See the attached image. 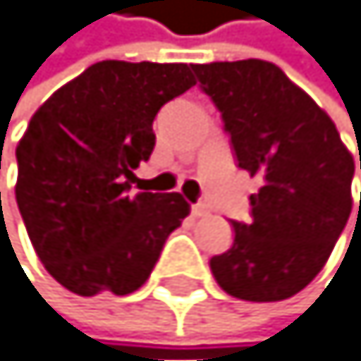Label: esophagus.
Here are the masks:
<instances>
[{"label": "esophagus", "mask_w": 361, "mask_h": 361, "mask_svg": "<svg viewBox=\"0 0 361 361\" xmlns=\"http://www.w3.org/2000/svg\"><path fill=\"white\" fill-rule=\"evenodd\" d=\"M191 214H193V216H207L209 207H207V204H202V202H195L191 207Z\"/></svg>", "instance_id": "obj_1"}]
</instances>
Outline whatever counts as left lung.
<instances>
[{
	"instance_id": "obj_1",
	"label": "left lung",
	"mask_w": 361,
	"mask_h": 361,
	"mask_svg": "<svg viewBox=\"0 0 361 361\" xmlns=\"http://www.w3.org/2000/svg\"><path fill=\"white\" fill-rule=\"evenodd\" d=\"M193 71L224 117L240 168L262 182L249 198L253 219L233 221L235 242L209 260L212 274L237 300H288L325 267L348 224L353 154L327 112L271 61Z\"/></svg>"
}]
</instances>
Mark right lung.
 Instances as JSON below:
<instances>
[{"label":"right lung","instance_id":"add662e5","mask_svg":"<svg viewBox=\"0 0 361 361\" xmlns=\"http://www.w3.org/2000/svg\"><path fill=\"white\" fill-rule=\"evenodd\" d=\"M195 85L188 64L96 61L59 87L20 137L16 200L36 255L66 290L128 295L191 212L179 193H128L163 103Z\"/></svg>","mask_w":361,"mask_h":361}]
</instances>
